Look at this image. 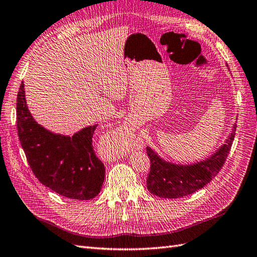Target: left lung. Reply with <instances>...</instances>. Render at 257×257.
I'll return each instance as SVG.
<instances>
[{"mask_svg": "<svg viewBox=\"0 0 257 257\" xmlns=\"http://www.w3.org/2000/svg\"><path fill=\"white\" fill-rule=\"evenodd\" d=\"M234 126L228 140L214 155L192 166H177L160 159L152 149L146 148L151 161L146 178L148 189L161 198H180L193 194L206 186L221 171L228 157L234 139Z\"/></svg>", "mask_w": 257, "mask_h": 257, "instance_id": "left-lung-1", "label": "left lung"}]
</instances>
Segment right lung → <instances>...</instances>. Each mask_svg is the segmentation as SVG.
Wrapping results in <instances>:
<instances>
[{"mask_svg": "<svg viewBox=\"0 0 257 257\" xmlns=\"http://www.w3.org/2000/svg\"><path fill=\"white\" fill-rule=\"evenodd\" d=\"M24 87L21 82L17 94V131L33 174L43 185L63 197L92 199L100 193L105 173L92 146L98 124L72 137L49 133L29 112Z\"/></svg>", "mask_w": 257, "mask_h": 257, "instance_id": "obj_1", "label": "right lung"}]
</instances>
